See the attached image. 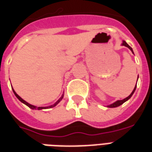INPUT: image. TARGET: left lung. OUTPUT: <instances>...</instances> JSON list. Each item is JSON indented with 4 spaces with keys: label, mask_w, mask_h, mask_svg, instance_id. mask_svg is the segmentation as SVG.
Listing matches in <instances>:
<instances>
[{
    "label": "left lung",
    "mask_w": 152,
    "mask_h": 152,
    "mask_svg": "<svg viewBox=\"0 0 152 152\" xmlns=\"http://www.w3.org/2000/svg\"><path fill=\"white\" fill-rule=\"evenodd\" d=\"M122 46H126V47H128V48L130 50H131V51H132V49L131 48V47H130V46H129V45H128L127 43H126V42L123 41ZM132 53H133V52H132ZM136 88H137V87H135V88H134V89H133V91H132V92L131 93V94H130V95H129V96H128L127 98H125V99H122V100H118V101L115 102L114 103L111 104V105H110V106H108V107H110V108H113V107H118V106H121V104L124 103L125 102H126V101H127V100L129 99L130 98L132 97V95H133V93H134L135 90H136Z\"/></svg>",
    "instance_id": "1"
}]
</instances>
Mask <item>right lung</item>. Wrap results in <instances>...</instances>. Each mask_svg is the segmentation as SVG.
Returning a JSON list of instances; mask_svg holds the SVG:
<instances>
[{
    "label": "right lung",
    "mask_w": 152,
    "mask_h": 152,
    "mask_svg": "<svg viewBox=\"0 0 152 152\" xmlns=\"http://www.w3.org/2000/svg\"><path fill=\"white\" fill-rule=\"evenodd\" d=\"M12 90H13V89H12ZM13 92H14V94H15V96L17 97V99L19 100H20V102H22L23 103H24L25 105H27V106H28V107H30V108H31V109H33V110H34V109H37V110H42V109H47V108H52V107H54V106H56V105H57V103H59V102L61 101V100L62 99V98H63V95H62L61 98V99H60L59 100H57V102H55V103L53 104V105H52V106H48V107H36V106H33V105H31V104H29V103H28V102H26V101H24V100L23 99H21V98H20V96H19V95H18L17 94H16V93H15V91L14 90H13Z\"/></svg>",
    "instance_id": "add662e5"
}]
</instances>
